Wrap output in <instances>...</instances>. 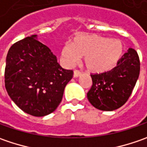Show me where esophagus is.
Listing matches in <instances>:
<instances>
[{
	"label": "esophagus",
	"instance_id": "esophagus-1",
	"mask_svg": "<svg viewBox=\"0 0 147 147\" xmlns=\"http://www.w3.org/2000/svg\"><path fill=\"white\" fill-rule=\"evenodd\" d=\"M80 74H81V72H80L79 70L75 69V70L74 71V78H77V77L80 76Z\"/></svg>",
	"mask_w": 147,
	"mask_h": 147
}]
</instances>
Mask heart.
<instances>
[{
  "label": "heart",
  "mask_w": 147,
  "mask_h": 147,
  "mask_svg": "<svg viewBox=\"0 0 147 147\" xmlns=\"http://www.w3.org/2000/svg\"><path fill=\"white\" fill-rule=\"evenodd\" d=\"M124 52V45L120 40L98 35L81 36L74 39L61 50V56L72 65L78 58L84 57L86 69L91 73L102 74L115 67Z\"/></svg>",
  "instance_id": "obj_1"
}]
</instances>
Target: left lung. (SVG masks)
I'll return each instance as SVG.
<instances>
[{
	"instance_id": "left-lung-1",
	"label": "left lung",
	"mask_w": 147,
	"mask_h": 147,
	"mask_svg": "<svg viewBox=\"0 0 147 147\" xmlns=\"http://www.w3.org/2000/svg\"><path fill=\"white\" fill-rule=\"evenodd\" d=\"M139 74L138 52L129 48L113 69L91 74L92 86L87 95L89 102L95 108L104 111L119 109L131 96Z\"/></svg>"
}]
</instances>
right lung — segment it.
I'll return each mask as SVG.
<instances>
[{
	"label": "right lung",
	"instance_id": "right-lung-1",
	"mask_svg": "<svg viewBox=\"0 0 147 147\" xmlns=\"http://www.w3.org/2000/svg\"><path fill=\"white\" fill-rule=\"evenodd\" d=\"M73 74V70L59 65L51 50L37 40V35H32L15 42L9 50L5 86L21 110L42 117L58 107Z\"/></svg>",
	"mask_w": 147,
	"mask_h": 147
}]
</instances>
